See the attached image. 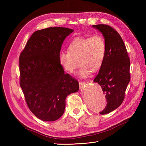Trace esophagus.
I'll list each match as a JSON object with an SVG mask.
<instances>
[{"instance_id":"esophagus-1","label":"esophagus","mask_w":146,"mask_h":146,"mask_svg":"<svg viewBox=\"0 0 146 146\" xmlns=\"http://www.w3.org/2000/svg\"><path fill=\"white\" fill-rule=\"evenodd\" d=\"M86 85V83H85V82H79V85H80V89L83 88Z\"/></svg>"}]
</instances>
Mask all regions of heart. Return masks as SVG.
Masks as SVG:
<instances>
[{
	"instance_id": "obj_1",
	"label": "heart",
	"mask_w": 146,
	"mask_h": 146,
	"mask_svg": "<svg viewBox=\"0 0 146 146\" xmlns=\"http://www.w3.org/2000/svg\"><path fill=\"white\" fill-rule=\"evenodd\" d=\"M107 52V46L101 36L80 37L73 39L68 46V52H61L58 56L60 66L68 73H73L78 66L81 68L78 75L87 78L91 73L100 69Z\"/></svg>"
}]
</instances>
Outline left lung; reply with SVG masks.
<instances>
[{"mask_svg": "<svg viewBox=\"0 0 146 146\" xmlns=\"http://www.w3.org/2000/svg\"><path fill=\"white\" fill-rule=\"evenodd\" d=\"M103 35L107 46L106 56L94 82L105 95L107 106L100 112L105 115L117 109L124 99L131 80L130 59L123 40L115 30L105 24L92 26Z\"/></svg>", "mask_w": 146, "mask_h": 146, "instance_id": "1", "label": "left lung"}]
</instances>
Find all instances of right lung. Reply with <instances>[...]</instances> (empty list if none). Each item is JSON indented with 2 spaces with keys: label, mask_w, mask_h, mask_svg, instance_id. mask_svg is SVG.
<instances>
[{
  "label": "right lung",
  "mask_w": 146,
  "mask_h": 146,
  "mask_svg": "<svg viewBox=\"0 0 146 146\" xmlns=\"http://www.w3.org/2000/svg\"><path fill=\"white\" fill-rule=\"evenodd\" d=\"M73 32L60 27L36 31L20 54V85L27 105L45 122L60 118L67 96L79 90L78 82L64 73L58 61L64 40Z\"/></svg>",
  "instance_id": "right-lung-1"
}]
</instances>
